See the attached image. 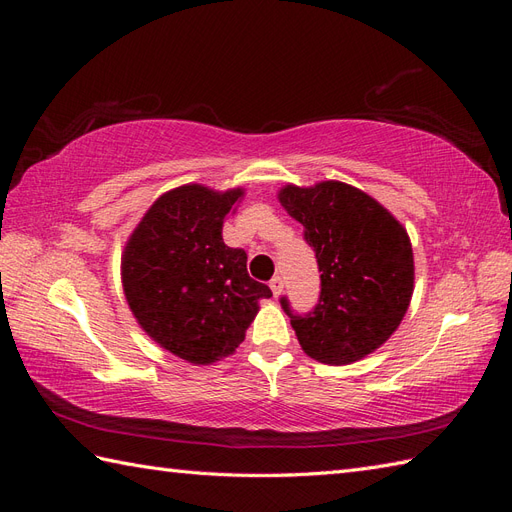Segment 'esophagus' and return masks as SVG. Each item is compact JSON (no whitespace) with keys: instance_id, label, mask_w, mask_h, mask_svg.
<instances>
[{"instance_id":"1","label":"esophagus","mask_w":512,"mask_h":512,"mask_svg":"<svg viewBox=\"0 0 512 512\" xmlns=\"http://www.w3.org/2000/svg\"><path fill=\"white\" fill-rule=\"evenodd\" d=\"M269 286H271L275 297H280L282 290H284V280H282V277H273V280L269 282Z\"/></svg>"}]
</instances>
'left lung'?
I'll return each instance as SVG.
<instances>
[{
    "mask_svg": "<svg viewBox=\"0 0 512 512\" xmlns=\"http://www.w3.org/2000/svg\"><path fill=\"white\" fill-rule=\"evenodd\" d=\"M277 198L303 224L320 271L314 312L292 314L282 299L303 352L324 365L365 359L408 312L414 256L406 228L376 198L342 181L288 183Z\"/></svg>",
    "mask_w": 512,
    "mask_h": 512,
    "instance_id": "obj_1",
    "label": "left lung"
}]
</instances>
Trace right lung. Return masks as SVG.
Masks as SVG:
<instances>
[{
  "label": "right lung",
  "mask_w": 512,
  "mask_h": 512,
  "mask_svg": "<svg viewBox=\"0 0 512 512\" xmlns=\"http://www.w3.org/2000/svg\"><path fill=\"white\" fill-rule=\"evenodd\" d=\"M243 188L188 183L153 203L121 254V284L141 329L194 365L232 354L269 286L247 275V254L222 239Z\"/></svg>",
  "instance_id": "add662e5"
}]
</instances>
